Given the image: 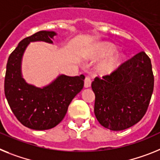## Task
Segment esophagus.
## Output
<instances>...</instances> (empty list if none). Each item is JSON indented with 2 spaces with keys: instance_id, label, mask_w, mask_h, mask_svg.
Wrapping results in <instances>:
<instances>
[{
  "instance_id": "34e87169",
  "label": "esophagus",
  "mask_w": 160,
  "mask_h": 160,
  "mask_svg": "<svg viewBox=\"0 0 160 160\" xmlns=\"http://www.w3.org/2000/svg\"><path fill=\"white\" fill-rule=\"evenodd\" d=\"M91 78H90L88 76H85V79H84V87L85 88H88L91 86Z\"/></svg>"
}]
</instances>
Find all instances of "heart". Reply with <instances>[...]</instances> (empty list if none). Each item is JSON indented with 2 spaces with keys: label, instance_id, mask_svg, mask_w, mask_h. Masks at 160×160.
<instances>
[{
  "label": "heart",
  "instance_id": "b5f03b06",
  "mask_svg": "<svg viewBox=\"0 0 160 160\" xmlns=\"http://www.w3.org/2000/svg\"><path fill=\"white\" fill-rule=\"evenodd\" d=\"M115 51V47L113 45L109 43H105L101 45L99 48L97 55L100 58L108 56L111 55ZM122 61V56L120 54H116L113 56L109 57L105 60L102 61L98 66H97V70L98 72L103 74H107L113 72L114 69H116L120 65Z\"/></svg>",
  "mask_w": 160,
  "mask_h": 160
}]
</instances>
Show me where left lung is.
<instances>
[{
	"instance_id": "left-lung-1",
	"label": "left lung",
	"mask_w": 160,
	"mask_h": 160,
	"mask_svg": "<svg viewBox=\"0 0 160 160\" xmlns=\"http://www.w3.org/2000/svg\"><path fill=\"white\" fill-rule=\"evenodd\" d=\"M94 113L101 126L110 130H126L145 115L154 89L151 62L144 51L125 61L92 83Z\"/></svg>"
}]
</instances>
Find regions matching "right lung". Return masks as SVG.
Returning <instances> with one entry per match:
<instances>
[{"label":"right lung","instance_id":"right-lung-1","mask_svg":"<svg viewBox=\"0 0 160 160\" xmlns=\"http://www.w3.org/2000/svg\"><path fill=\"white\" fill-rule=\"evenodd\" d=\"M54 31H38L22 39L10 54L6 65L5 94L11 110L23 126L36 130H49L63 120L71 101L84 87V75H61L51 84L37 88L28 84L21 73L22 58L30 42L52 43Z\"/></svg>","mask_w":160,"mask_h":160}]
</instances>
